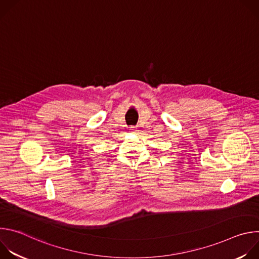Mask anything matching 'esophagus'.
Listing matches in <instances>:
<instances>
[{
    "label": "esophagus",
    "mask_w": 259,
    "mask_h": 259,
    "mask_svg": "<svg viewBox=\"0 0 259 259\" xmlns=\"http://www.w3.org/2000/svg\"><path fill=\"white\" fill-rule=\"evenodd\" d=\"M130 130H131V132H133V133H134V132H136V131H137V129H136V128H135V127H131V129H130Z\"/></svg>",
    "instance_id": "34e87169"
}]
</instances>
